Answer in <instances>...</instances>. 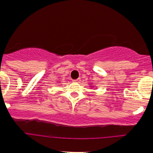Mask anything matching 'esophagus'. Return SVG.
Instances as JSON below:
<instances>
[{
    "mask_svg": "<svg viewBox=\"0 0 153 153\" xmlns=\"http://www.w3.org/2000/svg\"><path fill=\"white\" fill-rule=\"evenodd\" d=\"M73 82H77V83H79L81 82V79H74V80H73Z\"/></svg>",
    "mask_w": 153,
    "mask_h": 153,
    "instance_id": "obj_1",
    "label": "esophagus"
}]
</instances>
